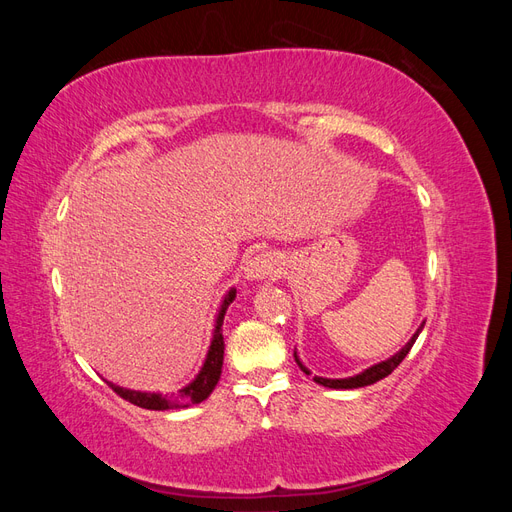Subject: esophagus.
<instances>
[{
  "mask_svg": "<svg viewBox=\"0 0 512 512\" xmlns=\"http://www.w3.org/2000/svg\"><path fill=\"white\" fill-rule=\"evenodd\" d=\"M280 273V258L271 252H262L252 256L245 262V277L247 280H267V277H275Z\"/></svg>",
  "mask_w": 512,
  "mask_h": 512,
  "instance_id": "esophagus-1",
  "label": "esophagus"
}]
</instances>
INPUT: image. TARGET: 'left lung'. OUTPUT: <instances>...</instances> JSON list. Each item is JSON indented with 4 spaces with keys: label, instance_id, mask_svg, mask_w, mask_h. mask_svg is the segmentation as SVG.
<instances>
[{
    "label": "left lung",
    "instance_id": "8db88e82",
    "mask_svg": "<svg viewBox=\"0 0 512 512\" xmlns=\"http://www.w3.org/2000/svg\"><path fill=\"white\" fill-rule=\"evenodd\" d=\"M423 327H425V322H421V327H418V329L414 331V335L408 339V344H406L404 348H401L399 352H395L393 356H389V359H386V361H380V363H376V365H371V367L363 369L361 374H356V376H348V378H322V376H312V371H309V369L303 365V361L299 359L297 350H294V361H297V365L301 367L303 374L312 376L316 384L327 386V389H342V391H346V389H361V386H369V384H374V382H378V380L389 376L391 371H393L401 361L406 359V354H408L410 348L414 346L416 337H418V333L423 331Z\"/></svg>",
    "mask_w": 512,
    "mask_h": 512
}]
</instances>
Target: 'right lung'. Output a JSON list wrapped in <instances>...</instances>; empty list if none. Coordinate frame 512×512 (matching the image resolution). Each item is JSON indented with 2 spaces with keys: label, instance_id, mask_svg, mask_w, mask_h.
<instances>
[{
  "label": "right lung",
  "instance_id": "obj_1",
  "mask_svg": "<svg viewBox=\"0 0 512 512\" xmlns=\"http://www.w3.org/2000/svg\"><path fill=\"white\" fill-rule=\"evenodd\" d=\"M237 297V288H230L224 294V301L220 305V312L215 316V327H213V337L211 344L205 356V363L200 367L198 374L194 376L192 382H188L179 389L177 393H151V391H134V389H123L119 384H111V389L123 397L130 404L145 408V410H173V408H190L194 404H200L205 401L213 389L215 384L220 382L222 376V365H224V335H222V324H224V316L228 305L235 301Z\"/></svg>",
  "mask_w": 512,
  "mask_h": 512
}]
</instances>
